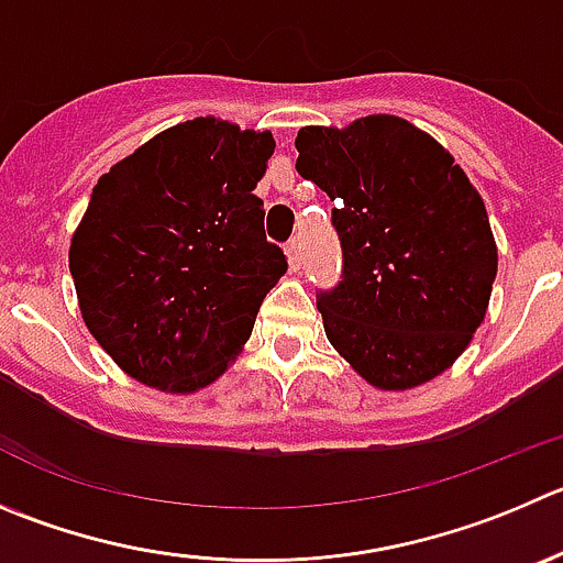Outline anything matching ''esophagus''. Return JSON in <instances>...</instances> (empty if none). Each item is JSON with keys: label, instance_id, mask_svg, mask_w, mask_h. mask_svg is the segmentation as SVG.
Segmentation results:
<instances>
[{"label": "esophagus", "instance_id": "esophagus-1", "mask_svg": "<svg viewBox=\"0 0 563 563\" xmlns=\"http://www.w3.org/2000/svg\"><path fill=\"white\" fill-rule=\"evenodd\" d=\"M285 254H287V262H290L292 271H298V267H301V262H303V254H301V240L292 238L290 243L285 245Z\"/></svg>", "mask_w": 563, "mask_h": 563}]
</instances>
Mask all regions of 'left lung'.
I'll list each match as a JSON object with an SVG mask.
<instances>
[{"label":"left lung","instance_id":"obj_1","mask_svg":"<svg viewBox=\"0 0 563 563\" xmlns=\"http://www.w3.org/2000/svg\"><path fill=\"white\" fill-rule=\"evenodd\" d=\"M298 174L334 201L342 282L318 309L334 351L384 393L456 362L489 309L497 245L484 198L442 143L398 115L303 126Z\"/></svg>","mask_w":563,"mask_h":563}]
</instances>
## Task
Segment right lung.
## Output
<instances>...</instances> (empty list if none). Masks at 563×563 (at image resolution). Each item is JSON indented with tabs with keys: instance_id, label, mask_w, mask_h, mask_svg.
Instances as JSON below:
<instances>
[{
	"instance_id": "right-lung-1",
	"label": "right lung",
	"mask_w": 563,
	"mask_h": 563,
	"mask_svg": "<svg viewBox=\"0 0 563 563\" xmlns=\"http://www.w3.org/2000/svg\"><path fill=\"white\" fill-rule=\"evenodd\" d=\"M276 141L192 118L112 165L68 249L79 312L126 376L159 393L210 387L285 276L254 196Z\"/></svg>"
}]
</instances>
